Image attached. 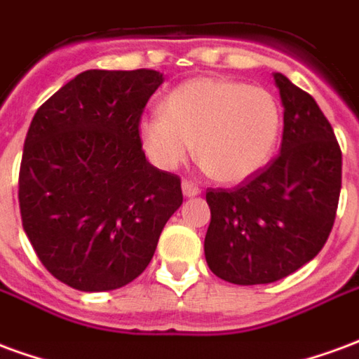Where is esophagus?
Wrapping results in <instances>:
<instances>
[{
    "label": "esophagus",
    "mask_w": 359,
    "mask_h": 359,
    "mask_svg": "<svg viewBox=\"0 0 359 359\" xmlns=\"http://www.w3.org/2000/svg\"><path fill=\"white\" fill-rule=\"evenodd\" d=\"M182 194L187 196V198H194V196L200 194V188L196 187L194 182H190V180H182Z\"/></svg>",
    "instance_id": "esophagus-1"
}]
</instances>
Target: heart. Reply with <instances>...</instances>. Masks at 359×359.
I'll return each instance as SVG.
<instances>
[{"mask_svg": "<svg viewBox=\"0 0 359 359\" xmlns=\"http://www.w3.org/2000/svg\"><path fill=\"white\" fill-rule=\"evenodd\" d=\"M280 121L269 90L233 79H192L167 95L163 115L142 118L138 134L149 161L163 171L184 163L194 146L211 179L238 182L269 161Z\"/></svg>", "mask_w": 359, "mask_h": 359, "instance_id": "obj_1", "label": "heart"}]
</instances>
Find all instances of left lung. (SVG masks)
<instances>
[{
	"label": "left lung",
	"instance_id": "obj_1",
	"mask_svg": "<svg viewBox=\"0 0 359 359\" xmlns=\"http://www.w3.org/2000/svg\"><path fill=\"white\" fill-rule=\"evenodd\" d=\"M285 107L280 154L233 190H208L203 242L210 269L233 285L288 277L321 252L331 234L342 154L316 100L273 74Z\"/></svg>",
	"mask_w": 359,
	"mask_h": 359
}]
</instances>
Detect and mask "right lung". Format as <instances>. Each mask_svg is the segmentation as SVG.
<instances>
[{
	"instance_id": "add662e5",
	"label": "right lung",
	"mask_w": 359,
	"mask_h": 359,
	"mask_svg": "<svg viewBox=\"0 0 359 359\" xmlns=\"http://www.w3.org/2000/svg\"><path fill=\"white\" fill-rule=\"evenodd\" d=\"M159 71H84L36 111L19 175L22 229L53 277L82 292L128 285L182 203L180 179L148 163L142 111Z\"/></svg>"
}]
</instances>
